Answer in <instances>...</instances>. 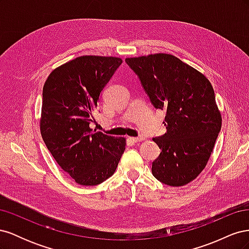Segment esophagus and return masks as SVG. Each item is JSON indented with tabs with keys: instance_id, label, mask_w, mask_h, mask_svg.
Returning <instances> with one entry per match:
<instances>
[{
	"instance_id": "obj_1",
	"label": "esophagus",
	"mask_w": 249,
	"mask_h": 249,
	"mask_svg": "<svg viewBox=\"0 0 249 249\" xmlns=\"http://www.w3.org/2000/svg\"><path fill=\"white\" fill-rule=\"evenodd\" d=\"M131 141H133V142H140V141H143L144 140V137H130L129 138Z\"/></svg>"
}]
</instances>
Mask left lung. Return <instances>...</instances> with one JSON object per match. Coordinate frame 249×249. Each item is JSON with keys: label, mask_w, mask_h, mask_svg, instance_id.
Wrapping results in <instances>:
<instances>
[{"label": "left lung", "mask_w": 249, "mask_h": 249, "mask_svg": "<svg viewBox=\"0 0 249 249\" xmlns=\"http://www.w3.org/2000/svg\"><path fill=\"white\" fill-rule=\"evenodd\" d=\"M125 62L155 108L166 111L167 132L153 138L161 148L153 175L165 185L185 186L205 169L221 129L213 86L205 74L165 53L125 58Z\"/></svg>", "instance_id": "1"}]
</instances>
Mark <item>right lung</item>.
I'll list each match as a JSON object with an SVG mask.
<instances>
[{
  "label": "right lung",
  "mask_w": 249,
  "mask_h": 249,
  "mask_svg": "<svg viewBox=\"0 0 249 249\" xmlns=\"http://www.w3.org/2000/svg\"><path fill=\"white\" fill-rule=\"evenodd\" d=\"M122 58L81 56L58 66L42 90L40 133L55 161L82 186H95L115 172L125 138L90 127L99 97Z\"/></svg>",
  "instance_id": "right-lung-1"
}]
</instances>
